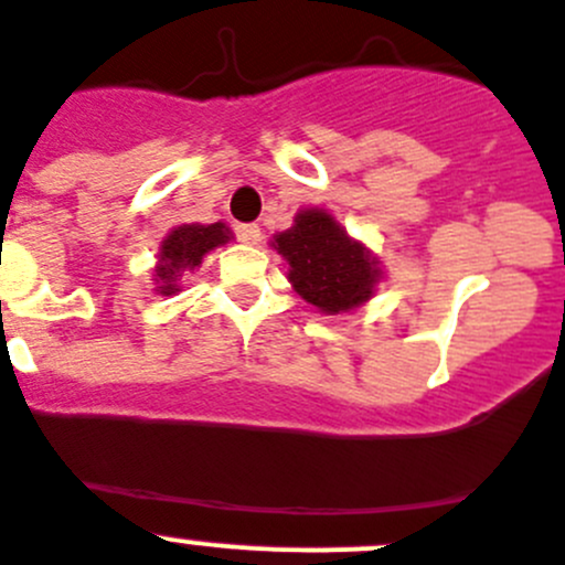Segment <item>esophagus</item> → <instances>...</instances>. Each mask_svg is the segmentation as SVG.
<instances>
[{
  "instance_id": "obj_1",
  "label": "esophagus",
  "mask_w": 565,
  "mask_h": 565,
  "mask_svg": "<svg viewBox=\"0 0 565 565\" xmlns=\"http://www.w3.org/2000/svg\"><path fill=\"white\" fill-rule=\"evenodd\" d=\"M236 236L245 242V245H258L262 242V227L258 225H238Z\"/></svg>"
}]
</instances>
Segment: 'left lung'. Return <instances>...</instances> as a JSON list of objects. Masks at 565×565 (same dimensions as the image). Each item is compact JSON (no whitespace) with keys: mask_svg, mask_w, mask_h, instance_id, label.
Masks as SVG:
<instances>
[{"mask_svg":"<svg viewBox=\"0 0 565 565\" xmlns=\"http://www.w3.org/2000/svg\"><path fill=\"white\" fill-rule=\"evenodd\" d=\"M273 250L287 262V278L303 301L323 315H343L374 298L383 264L323 207L295 213L292 227L276 233Z\"/></svg>","mask_w":565,"mask_h":565,"instance_id":"1","label":"left lung"}]
</instances>
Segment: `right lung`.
Returning a JSON list of instances; mask_svg holds the SVG:
<instances>
[{"label":"right lung","mask_w":565,"mask_h":565,"mask_svg":"<svg viewBox=\"0 0 565 565\" xmlns=\"http://www.w3.org/2000/svg\"><path fill=\"white\" fill-rule=\"evenodd\" d=\"M233 238L231 227L225 222H213V225H180L160 242L157 250V264L151 270L157 295H177L180 281L185 273H194L202 264V258L216 247L227 245Z\"/></svg>","instance_id":"1"}]
</instances>
